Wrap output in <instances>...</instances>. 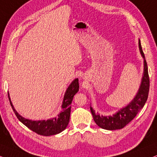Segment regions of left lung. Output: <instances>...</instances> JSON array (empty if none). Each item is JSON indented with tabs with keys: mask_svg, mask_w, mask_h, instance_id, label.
I'll return each instance as SVG.
<instances>
[{
	"mask_svg": "<svg viewBox=\"0 0 157 157\" xmlns=\"http://www.w3.org/2000/svg\"><path fill=\"white\" fill-rule=\"evenodd\" d=\"M138 47L140 55L144 59V73L141 78L140 87L132 101L112 116L100 115V113H96L93 108L90 106V110L94 121L102 129H108V130L122 129L136 117L138 112L146 103L148 95V91H149V77H148V66H147L140 39L138 40Z\"/></svg>",
	"mask_w": 157,
	"mask_h": 157,
	"instance_id": "left-lung-1",
	"label": "left lung"
}]
</instances>
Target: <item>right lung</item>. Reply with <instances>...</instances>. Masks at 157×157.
<instances>
[{"mask_svg":"<svg viewBox=\"0 0 157 157\" xmlns=\"http://www.w3.org/2000/svg\"><path fill=\"white\" fill-rule=\"evenodd\" d=\"M78 78H75L69 85L64 94L63 104H62V111L57 114V117L47 120L33 121V120L25 119L15 110L11 101L9 93H8V96L15 115L23 124L38 135L50 136V135L59 134L66 129L70 121L71 102L73 97L78 92Z\"/></svg>","mask_w":157,"mask_h":157,"instance_id":"add662e5","label":"right lung"}]
</instances>
